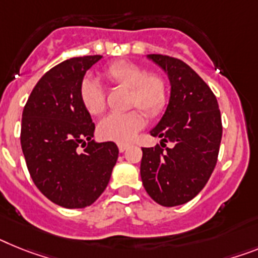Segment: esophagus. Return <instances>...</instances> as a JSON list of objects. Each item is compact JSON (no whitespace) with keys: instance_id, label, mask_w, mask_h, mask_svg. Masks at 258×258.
Here are the masks:
<instances>
[{"instance_id":"obj_1","label":"esophagus","mask_w":258,"mask_h":258,"mask_svg":"<svg viewBox=\"0 0 258 258\" xmlns=\"http://www.w3.org/2000/svg\"><path fill=\"white\" fill-rule=\"evenodd\" d=\"M118 148H119V152H124L125 149L128 148V144H124V143H119Z\"/></svg>"}]
</instances>
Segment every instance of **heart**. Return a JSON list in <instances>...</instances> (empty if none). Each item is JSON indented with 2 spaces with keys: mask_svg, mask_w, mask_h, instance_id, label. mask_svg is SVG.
<instances>
[{
  "mask_svg": "<svg viewBox=\"0 0 258 258\" xmlns=\"http://www.w3.org/2000/svg\"><path fill=\"white\" fill-rule=\"evenodd\" d=\"M103 77L111 84L130 89L128 105L140 107L151 118L159 116L169 102L168 82L159 73H148L146 68L131 61H116L103 69ZM80 99L86 111L99 115L106 109V90L92 76L84 77L80 84ZM144 115L138 109L125 112H112L98 124L99 136L105 140L128 142L143 125Z\"/></svg>",
  "mask_w": 258,
  "mask_h": 258,
  "instance_id": "1",
  "label": "heart"
}]
</instances>
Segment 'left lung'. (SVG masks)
<instances>
[{"instance_id": "left-lung-1", "label": "left lung", "mask_w": 258, "mask_h": 258, "mask_svg": "<svg viewBox=\"0 0 258 258\" xmlns=\"http://www.w3.org/2000/svg\"><path fill=\"white\" fill-rule=\"evenodd\" d=\"M170 80L169 105L152 136L160 146L142 148L140 176L149 197L161 206L191 201L209 181L218 161L223 127L215 94L196 71L168 55H148ZM165 142H172L168 149Z\"/></svg>"}]
</instances>
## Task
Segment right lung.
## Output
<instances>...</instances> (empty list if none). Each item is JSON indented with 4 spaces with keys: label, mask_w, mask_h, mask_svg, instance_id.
<instances>
[{
    "label": "right lung",
    "mask_w": 258,
    "mask_h": 258,
    "mask_svg": "<svg viewBox=\"0 0 258 258\" xmlns=\"http://www.w3.org/2000/svg\"><path fill=\"white\" fill-rule=\"evenodd\" d=\"M101 55L60 62L39 80L25 105L21 146L30 176L51 202L82 209L96 202L118 160L115 143L92 140L96 125L80 99V84ZM85 146L82 153L78 146Z\"/></svg>",
    "instance_id": "obj_1"
}]
</instances>
